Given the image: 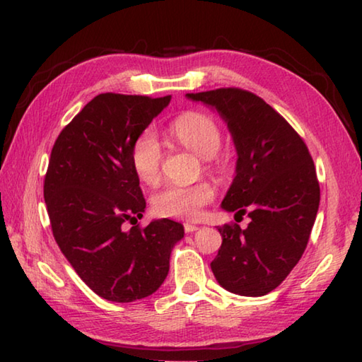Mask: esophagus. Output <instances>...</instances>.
Masks as SVG:
<instances>
[{"label":"esophagus","mask_w":362,"mask_h":362,"mask_svg":"<svg viewBox=\"0 0 362 362\" xmlns=\"http://www.w3.org/2000/svg\"><path fill=\"white\" fill-rule=\"evenodd\" d=\"M197 229H199V227L194 226V224H185V232L186 233H192V232H195Z\"/></svg>","instance_id":"obj_1"}]
</instances>
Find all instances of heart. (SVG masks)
Instances as JSON below:
<instances>
[{
	"label": "heart",
	"instance_id": "obj_1",
	"mask_svg": "<svg viewBox=\"0 0 362 362\" xmlns=\"http://www.w3.org/2000/svg\"><path fill=\"white\" fill-rule=\"evenodd\" d=\"M168 135L182 149L205 158V170L211 175L226 171L224 158L218 156L223 144L219 125L204 112L189 111L171 120ZM130 162L133 171L144 185H157L162 177L163 151L154 133L146 130L132 144ZM214 199L211 182L200 181L195 185H168L152 195L151 205L162 218L197 219L202 208Z\"/></svg>",
	"mask_w": 362,
	"mask_h": 362
}]
</instances>
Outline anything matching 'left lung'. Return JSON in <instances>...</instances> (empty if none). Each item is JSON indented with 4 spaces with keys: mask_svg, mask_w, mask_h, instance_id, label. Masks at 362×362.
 Returning a JSON list of instances; mask_svg holds the SVG:
<instances>
[{
    "mask_svg": "<svg viewBox=\"0 0 362 362\" xmlns=\"http://www.w3.org/2000/svg\"><path fill=\"white\" fill-rule=\"evenodd\" d=\"M226 119L237 146V176L223 200L251 223L219 227L223 243L211 270L221 286L240 296H265L307 248L320 206V182L302 136L256 93L238 87L187 93Z\"/></svg>",
    "mask_w": 362,
    "mask_h": 362,
    "instance_id": "left-lung-1",
    "label": "left lung"
}]
</instances>
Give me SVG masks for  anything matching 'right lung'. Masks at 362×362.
<instances>
[{"mask_svg": "<svg viewBox=\"0 0 362 362\" xmlns=\"http://www.w3.org/2000/svg\"><path fill=\"white\" fill-rule=\"evenodd\" d=\"M170 98L100 93L50 152L44 200L54 238L81 280L106 300L156 293L168 274L171 248L185 237L182 226L167 218L136 224L146 200L130 162L132 144Z\"/></svg>", "mask_w": 362, "mask_h": 362, "instance_id": "add662e5", "label": "right lung"}]
</instances>
